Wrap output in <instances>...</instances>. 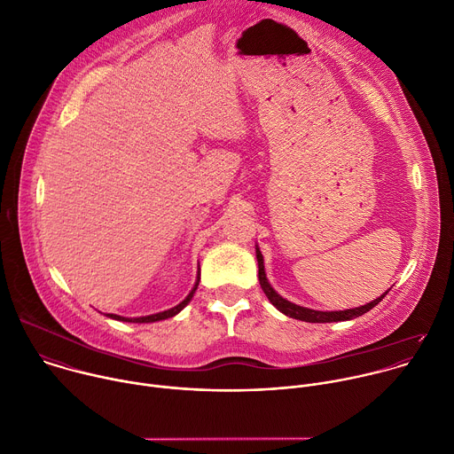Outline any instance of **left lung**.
I'll list each match as a JSON object with an SVG mask.
<instances>
[{
  "instance_id": "8db88e82",
  "label": "left lung",
  "mask_w": 454,
  "mask_h": 454,
  "mask_svg": "<svg viewBox=\"0 0 454 454\" xmlns=\"http://www.w3.org/2000/svg\"><path fill=\"white\" fill-rule=\"evenodd\" d=\"M256 249V262H258V279H260V286L263 290V294L267 295V299L270 301V303L281 312L285 314L286 317H292V319H299V321H305V323H340V321H351V319H356L364 314H367L369 310H372L380 301L388 294V290L385 294H381L380 297H376L374 301H371V303L364 305V307H356V309H348V310H335V312H323V310H312V309H307V307H299L295 303H292V301L281 297L269 283L267 279V274H265V265H263V256H262V251L258 247V244L254 246Z\"/></svg>"
}]
</instances>
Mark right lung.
<instances>
[{"instance_id": "right-lung-1", "label": "right lung", "mask_w": 454, "mask_h": 454, "mask_svg": "<svg viewBox=\"0 0 454 454\" xmlns=\"http://www.w3.org/2000/svg\"><path fill=\"white\" fill-rule=\"evenodd\" d=\"M198 285H200V274H198V279H196L192 290L187 294V297L182 301V303H178L176 307H173V309H169V310H164V312H159V314H151V316H142V317H122V316H115V314H105V316L110 317V319H114V321H121V323H138V325H142V323L164 321V319L175 317L176 314H180V312L191 303V299L194 297V292L198 290Z\"/></svg>"}]
</instances>
